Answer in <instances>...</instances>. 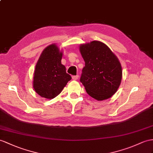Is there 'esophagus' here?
<instances>
[{
  "instance_id": "34e87169",
  "label": "esophagus",
  "mask_w": 153,
  "mask_h": 153,
  "mask_svg": "<svg viewBox=\"0 0 153 153\" xmlns=\"http://www.w3.org/2000/svg\"><path fill=\"white\" fill-rule=\"evenodd\" d=\"M78 78H79V76H78V75H75V76H72V79L74 80H76L78 79Z\"/></svg>"
}]
</instances>
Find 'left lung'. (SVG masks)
Segmentation results:
<instances>
[{
	"label": "left lung",
	"instance_id": "obj_1",
	"mask_svg": "<svg viewBox=\"0 0 153 153\" xmlns=\"http://www.w3.org/2000/svg\"><path fill=\"white\" fill-rule=\"evenodd\" d=\"M79 48L85 62L80 81L87 94L97 100L109 99L121 82L122 68L118 58L99 41L82 44Z\"/></svg>",
	"mask_w": 153,
	"mask_h": 153
}]
</instances>
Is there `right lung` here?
<instances>
[{"label": "right lung", "mask_w": 153, "mask_h": 153, "mask_svg": "<svg viewBox=\"0 0 153 153\" xmlns=\"http://www.w3.org/2000/svg\"><path fill=\"white\" fill-rule=\"evenodd\" d=\"M62 55L56 44L47 47L40 55L33 74V87L42 97H56L71 79L62 64Z\"/></svg>", "instance_id": "add662e5"}]
</instances>
